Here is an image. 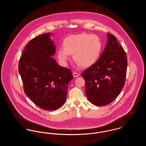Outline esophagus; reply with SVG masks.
Instances as JSON below:
<instances>
[{
  "label": "esophagus",
  "instance_id": "1",
  "mask_svg": "<svg viewBox=\"0 0 146 146\" xmlns=\"http://www.w3.org/2000/svg\"><path fill=\"white\" fill-rule=\"evenodd\" d=\"M73 75L74 77H78V76H79L80 74L78 73H77L76 72H74L73 73Z\"/></svg>",
  "mask_w": 146,
  "mask_h": 146
}]
</instances>
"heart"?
<instances>
[{
    "instance_id": "obj_1",
    "label": "heart",
    "mask_w": 146,
    "mask_h": 146,
    "mask_svg": "<svg viewBox=\"0 0 146 146\" xmlns=\"http://www.w3.org/2000/svg\"><path fill=\"white\" fill-rule=\"evenodd\" d=\"M63 48L57 51V57L63 65L66 66L73 55L78 66L90 67L98 60L102 49V44L95 35L81 33L66 38L62 43Z\"/></svg>"
}]
</instances>
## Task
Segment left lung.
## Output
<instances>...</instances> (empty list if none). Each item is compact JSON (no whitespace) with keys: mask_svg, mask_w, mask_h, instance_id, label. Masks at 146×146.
I'll list each match as a JSON object with an SVG mask.
<instances>
[{"mask_svg":"<svg viewBox=\"0 0 146 146\" xmlns=\"http://www.w3.org/2000/svg\"><path fill=\"white\" fill-rule=\"evenodd\" d=\"M105 49L94 64L82 76L88 100L98 106L112 102L125 85L127 61L125 51L116 37L107 33Z\"/></svg>","mask_w":146,"mask_h":146,"instance_id":"left-lung-1","label":"left lung"}]
</instances>
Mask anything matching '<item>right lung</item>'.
I'll return each instance as SVG.
<instances>
[{
    "mask_svg": "<svg viewBox=\"0 0 146 146\" xmlns=\"http://www.w3.org/2000/svg\"><path fill=\"white\" fill-rule=\"evenodd\" d=\"M47 33L28 42L19 64L25 93L43 110H56L66 101L71 70L60 66L52 57L56 48Z\"/></svg>",
    "mask_w": 146,
    "mask_h": 146,
    "instance_id": "obj_1",
    "label": "right lung"
}]
</instances>
